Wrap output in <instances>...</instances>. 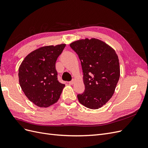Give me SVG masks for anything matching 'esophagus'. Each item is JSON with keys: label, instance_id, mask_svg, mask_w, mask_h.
Wrapping results in <instances>:
<instances>
[{"label": "esophagus", "instance_id": "obj_1", "mask_svg": "<svg viewBox=\"0 0 148 148\" xmlns=\"http://www.w3.org/2000/svg\"><path fill=\"white\" fill-rule=\"evenodd\" d=\"M74 82H75L74 80H71V81L69 82V84H73L74 83Z\"/></svg>", "mask_w": 148, "mask_h": 148}]
</instances>
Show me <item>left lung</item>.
I'll return each mask as SVG.
<instances>
[{
	"instance_id": "obj_1",
	"label": "left lung",
	"mask_w": 148,
	"mask_h": 148,
	"mask_svg": "<svg viewBox=\"0 0 148 148\" xmlns=\"http://www.w3.org/2000/svg\"><path fill=\"white\" fill-rule=\"evenodd\" d=\"M70 46L81 61L85 89L77 95L87 108L97 109L113 96L120 78L118 56L113 48L99 39L91 38L73 42Z\"/></svg>"
}]
</instances>
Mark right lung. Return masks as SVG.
Returning a JSON list of instances; mask_svg holds the SVG:
<instances>
[{
    "label": "right lung",
    "instance_id": "obj_1",
    "mask_svg": "<svg viewBox=\"0 0 148 148\" xmlns=\"http://www.w3.org/2000/svg\"><path fill=\"white\" fill-rule=\"evenodd\" d=\"M65 44L41 47L29 53L19 67L21 89L28 99L40 107H47L59 100L65 84L57 80L56 62Z\"/></svg>",
    "mask_w": 148,
    "mask_h": 148
}]
</instances>
